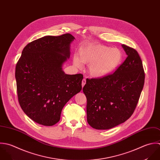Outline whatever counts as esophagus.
<instances>
[{"instance_id": "esophagus-1", "label": "esophagus", "mask_w": 160, "mask_h": 160, "mask_svg": "<svg viewBox=\"0 0 160 160\" xmlns=\"http://www.w3.org/2000/svg\"><path fill=\"white\" fill-rule=\"evenodd\" d=\"M86 79H83L82 81V88H83L84 86L86 84Z\"/></svg>"}]
</instances>
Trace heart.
<instances>
[{
  "instance_id": "1",
  "label": "heart",
  "mask_w": 160,
  "mask_h": 160,
  "mask_svg": "<svg viewBox=\"0 0 160 160\" xmlns=\"http://www.w3.org/2000/svg\"><path fill=\"white\" fill-rule=\"evenodd\" d=\"M123 59L122 52L116 48L91 45L81 50L79 56L73 57L74 65L81 68L82 62L89 64V73L95 78H103L113 72Z\"/></svg>"
}]
</instances>
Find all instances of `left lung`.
Here are the masks:
<instances>
[{"label": "left lung", "instance_id": "obj_1", "mask_svg": "<svg viewBox=\"0 0 160 160\" xmlns=\"http://www.w3.org/2000/svg\"><path fill=\"white\" fill-rule=\"evenodd\" d=\"M127 55L111 74L86 79L87 121L94 128L107 130L125 122L133 114L145 82L142 61L138 52L122 45Z\"/></svg>", "mask_w": 160, "mask_h": 160}]
</instances>
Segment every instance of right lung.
<instances>
[{
	"mask_svg": "<svg viewBox=\"0 0 160 160\" xmlns=\"http://www.w3.org/2000/svg\"><path fill=\"white\" fill-rule=\"evenodd\" d=\"M69 33L45 36L29 43L15 67L18 100L34 122L52 126L60 120L64 105L82 89L83 75L66 74L63 63L70 57Z\"/></svg>",
	"mask_w": 160,
	"mask_h": 160,
	"instance_id": "add662e5",
	"label": "right lung"
}]
</instances>
